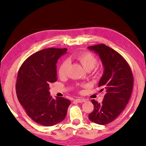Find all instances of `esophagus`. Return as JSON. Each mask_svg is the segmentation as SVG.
I'll list each match as a JSON object with an SVG mask.
<instances>
[{
  "label": "esophagus",
  "instance_id": "esophagus-1",
  "mask_svg": "<svg viewBox=\"0 0 146 146\" xmlns=\"http://www.w3.org/2000/svg\"><path fill=\"white\" fill-rule=\"evenodd\" d=\"M75 101L78 102V103H83V102H85V100L84 98H77V99H76Z\"/></svg>",
  "mask_w": 146,
  "mask_h": 146
}]
</instances>
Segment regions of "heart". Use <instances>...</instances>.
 Returning <instances> with one entry per match:
<instances>
[{
    "instance_id": "1",
    "label": "heart",
    "mask_w": 146,
    "mask_h": 146,
    "mask_svg": "<svg viewBox=\"0 0 146 146\" xmlns=\"http://www.w3.org/2000/svg\"><path fill=\"white\" fill-rule=\"evenodd\" d=\"M74 58L78 60L83 68L87 71L92 70L97 64V59L94 54L90 52H79L74 55ZM68 66H69L68 61H64L60 64L58 68V75L61 78L66 76ZM97 70V68H95V70Z\"/></svg>"
}]
</instances>
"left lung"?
<instances>
[{"mask_svg":"<svg viewBox=\"0 0 146 146\" xmlns=\"http://www.w3.org/2000/svg\"><path fill=\"white\" fill-rule=\"evenodd\" d=\"M100 57L104 68L99 82L105 95L102 104L92 102L94 109L88 115L92 122L105 125L112 122L124 110L128 104L134 85V78L127 62L119 52L104 44L89 46Z\"/></svg>","mask_w":146,"mask_h":146,"instance_id":"obj_1","label":"left lung"}]
</instances>
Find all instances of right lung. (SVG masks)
Segmentation results:
<instances>
[{
    "instance_id": "1",
    "label": "right lung",
    "mask_w": 146,
    "mask_h": 146,
    "mask_svg": "<svg viewBox=\"0 0 146 146\" xmlns=\"http://www.w3.org/2000/svg\"><path fill=\"white\" fill-rule=\"evenodd\" d=\"M66 48H48L27 58L18 71L15 85L19 103L31 119L44 126L63 121L70 100L63 97L52 98L49 85L57 81L56 63Z\"/></svg>"
}]
</instances>
